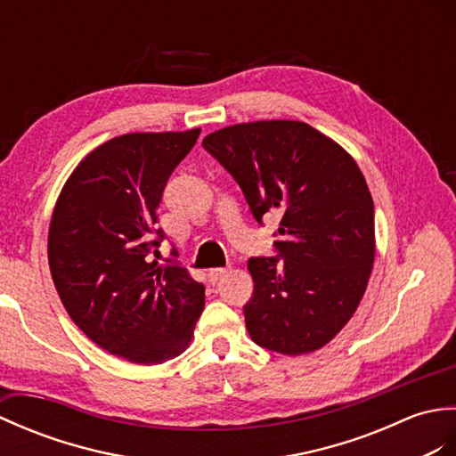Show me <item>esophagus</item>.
Instances as JSON below:
<instances>
[{
	"instance_id": "1",
	"label": "esophagus",
	"mask_w": 456,
	"mask_h": 456,
	"mask_svg": "<svg viewBox=\"0 0 456 456\" xmlns=\"http://www.w3.org/2000/svg\"><path fill=\"white\" fill-rule=\"evenodd\" d=\"M226 273H228L226 267H215V269L208 271V279H210L212 282H216V281H220L222 277H224Z\"/></svg>"
}]
</instances>
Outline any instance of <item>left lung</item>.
I'll use <instances>...</instances> for the list:
<instances>
[{
	"instance_id": "8db88e82",
	"label": "left lung",
	"mask_w": 456,
	"mask_h": 456,
	"mask_svg": "<svg viewBox=\"0 0 456 456\" xmlns=\"http://www.w3.org/2000/svg\"><path fill=\"white\" fill-rule=\"evenodd\" d=\"M202 146L236 179L251 215L279 212V256L251 257L244 306L257 346L305 355L355 314L374 263V205L346 150L300 120L220 128Z\"/></svg>"
}]
</instances>
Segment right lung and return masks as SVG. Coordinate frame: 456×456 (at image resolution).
<instances>
[{"label":"right lung","mask_w":456,"mask_h":456,"mask_svg":"<svg viewBox=\"0 0 456 456\" xmlns=\"http://www.w3.org/2000/svg\"><path fill=\"white\" fill-rule=\"evenodd\" d=\"M200 128L107 140L68 177L48 230V265L69 318L101 349L138 365L181 355L205 308V287L150 254L167 179ZM175 256V249H174Z\"/></svg>","instance_id":"1"}]
</instances>
